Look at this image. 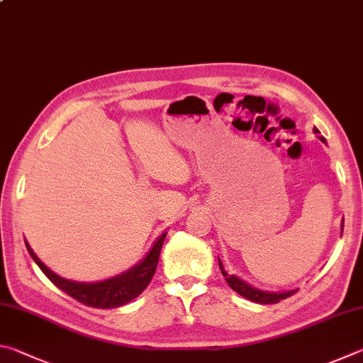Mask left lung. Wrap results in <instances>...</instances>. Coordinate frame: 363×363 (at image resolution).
Listing matches in <instances>:
<instances>
[{
	"label": "left lung",
	"instance_id": "1",
	"mask_svg": "<svg viewBox=\"0 0 363 363\" xmlns=\"http://www.w3.org/2000/svg\"><path fill=\"white\" fill-rule=\"evenodd\" d=\"M313 131L315 135H319L320 131L318 128H313ZM319 140L322 143H325V138L319 136ZM341 233H342V223H341ZM219 267H220V272L223 274V278H225V281L228 282V286L233 289V291L236 294H240L241 296H245V298L250 300V301H255V303H262V305H272V303H278L281 300L287 298V296L294 295L298 289H294V291H287V292H267V291H260V289H255L250 284H247V282H245L240 278H236L235 274H228L225 269H223V265L222 262L219 259Z\"/></svg>",
	"mask_w": 363,
	"mask_h": 363
}]
</instances>
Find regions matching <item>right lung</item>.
<instances>
[{
	"instance_id": "right-lung-1",
	"label": "right lung",
	"mask_w": 363,
	"mask_h": 363,
	"mask_svg": "<svg viewBox=\"0 0 363 363\" xmlns=\"http://www.w3.org/2000/svg\"><path fill=\"white\" fill-rule=\"evenodd\" d=\"M164 238H167V233H162L159 238L155 240L154 246L150 247L147 255L144 257L138 265L130 268L128 272L100 282H76L65 279L45 267L44 263L38 259L36 254L33 252V249L26 241L25 246L28 249L31 259L36 262V265L43 269V273L48 276L60 291L90 308L108 309L127 305L128 301L136 298V296L149 286V282L152 279L157 269V263H159L160 250Z\"/></svg>"
}]
</instances>
